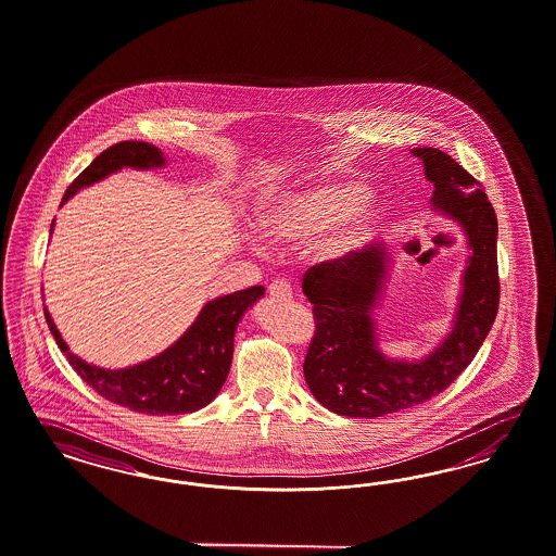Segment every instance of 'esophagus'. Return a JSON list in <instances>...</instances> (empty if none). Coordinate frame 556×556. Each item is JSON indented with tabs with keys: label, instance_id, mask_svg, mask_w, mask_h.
<instances>
[{
	"label": "esophagus",
	"instance_id": "34e87169",
	"mask_svg": "<svg viewBox=\"0 0 556 556\" xmlns=\"http://www.w3.org/2000/svg\"><path fill=\"white\" fill-rule=\"evenodd\" d=\"M269 299L274 301H290L292 299V288L285 280H274L268 287Z\"/></svg>",
	"mask_w": 556,
	"mask_h": 556
}]
</instances>
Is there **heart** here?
<instances>
[{
  "label": "heart",
  "instance_id": "heart-1",
  "mask_svg": "<svg viewBox=\"0 0 556 556\" xmlns=\"http://www.w3.org/2000/svg\"><path fill=\"white\" fill-rule=\"evenodd\" d=\"M381 207L356 181L329 179L271 193L257 212L262 235L274 245L308 243L324 262L349 257L369 239Z\"/></svg>",
  "mask_w": 556,
  "mask_h": 556
}]
</instances>
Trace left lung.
Returning a JSON list of instances; mask_svg holds the SVG:
<instances>
[{
    "instance_id": "left-lung-1",
    "label": "left lung",
    "mask_w": 556,
    "mask_h": 556,
    "mask_svg": "<svg viewBox=\"0 0 556 556\" xmlns=\"http://www.w3.org/2000/svg\"><path fill=\"white\" fill-rule=\"evenodd\" d=\"M412 154L432 184V212L462 228L470 249L452 329L416 361L381 352L375 308L390 276L388 245H367L308 269L303 292L313 305L315 336L303 372L315 400L340 416L377 418L431 400L472 363L496 317L498 227L484 189L439 148H414Z\"/></svg>"
}]
</instances>
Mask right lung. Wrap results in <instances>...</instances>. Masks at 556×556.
Listing matches in <instances>:
<instances>
[{
	"mask_svg": "<svg viewBox=\"0 0 556 556\" xmlns=\"http://www.w3.org/2000/svg\"><path fill=\"white\" fill-rule=\"evenodd\" d=\"M165 165V154L148 142L111 146L65 189L62 206L84 187L103 181L122 168L150 170ZM53 227L55 220L51 223V232ZM264 287H251L207 301L175 344L125 369H104L86 363L65 344L47 307L45 319L70 365L109 402L152 416L189 414L207 406L223 390L232 363L237 326L253 303L264 296Z\"/></svg>",
	"mask_w": 556,
	"mask_h": 556,
	"instance_id": "obj_1",
	"label": "right lung"
}]
</instances>
